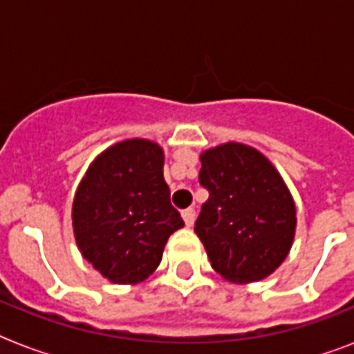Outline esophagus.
<instances>
[{
  "instance_id": "1",
  "label": "esophagus",
  "mask_w": 354,
  "mask_h": 354,
  "mask_svg": "<svg viewBox=\"0 0 354 354\" xmlns=\"http://www.w3.org/2000/svg\"><path fill=\"white\" fill-rule=\"evenodd\" d=\"M182 216H183V222H185V226L191 227L194 224V218H196V211H194L193 207H189V209H183Z\"/></svg>"
}]
</instances>
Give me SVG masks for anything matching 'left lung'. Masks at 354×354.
I'll return each instance as SVG.
<instances>
[{"instance_id":"8db88e82","label":"left lung","mask_w":354,"mask_h":354,"mask_svg":"<svg viewBox=\"0 0 354 354\" xmlns=\"http://www.w3.org/2000/svg\"><path fill=\"white\" fill-rule=\"evenodd\" d=\"M209 191L194 232L211 266L232 283H253L279 268L296 235V204L268 158L242 143L200 154Z\"/></svg>"}]
</instances>
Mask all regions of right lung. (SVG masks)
<instances>
[{"label": "right lung", "instance_id": "add662e5", "mask_svg": "<svg viewBox=\"0 0 354 354\" xmlns=\"http://www.w3.org/2000/svg\"><path fill=\"white\" fill-rule=\"evenodd\" d=\"M163 150L127 139L97 156L73 200L75 241L108 281L136 285L161 263L172 233L183 227L163 180Z\"/></svg>", "mask_w": 354, "mask_h": 354}]
</instances>
